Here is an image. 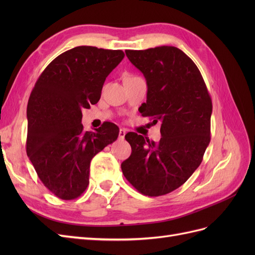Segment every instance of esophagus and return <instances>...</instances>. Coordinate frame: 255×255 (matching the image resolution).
Masks as SVG:
<instances>
[{"label":"esophagus","mask_w":255,"mask_h":255,"mask_svg":"<svg viewBox=\"0 0 255 255\" xmlns=\"http://www.w3.org/2000/svg\"><path fill=\"white\" fill-rule=\"evenodd\" d=\"M126 134H127L126 128H120L119 129V138H120V139H123V138H125V136H126Z\"/></svg>","instance_id":"esophagus-1"}]
</instances>
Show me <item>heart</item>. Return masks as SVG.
Here are the masks:
<instances>
[{"mask_svg":"<svg viewBox=\"0 0 255 255\" xmlns=\"http://www.w3.org/2000/svg\"><path fill=\"white\" fill-rule=\"evenodd\" d=\"M132 78H135V76H128V79H132Z\"/></svg>","mask_w":255,"mask_h":255,"instance_id":"b5f03b06","label":"heart"}]
</instances>
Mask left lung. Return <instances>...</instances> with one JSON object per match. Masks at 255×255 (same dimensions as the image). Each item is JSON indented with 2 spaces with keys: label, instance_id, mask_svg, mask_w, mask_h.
<instances>
[{
  "label": "left lung",
  "instance_id": "left-lung-1",
  "mask_svg": "<svg viewBox=\"0 0 255 255\" xmlns=\"http://www.w3.org/2000/svg\"><path fill=\"white\" fill-rule=\"evenodd\" d=\"M143 73L148 92L143 117L160 121L158 142L129 132L130 156L121 164L126 179L149 197L169 194L186 182L201 164L211 141L212 99L198 67L175 47L127 50Z\"/></svg>",
  "mask_w": 255,
  "mask_h": 255
}]
</instances>
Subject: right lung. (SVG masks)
Masks as SVG:
<instances>
[{"mask_svg":"<svg viewBox=\"0 0 255 255\" xmlns=\"http://www.w3.org/2000/svg\"><path fill=\"white\" fill-rule=\"evenodd\" d=\"M125 57L121 50L81 45L60 54L38 78L27 103L26 153L53 195L73 200L89 184L90 161L117 139L119 128L104 122L86 132L82 111L101 98L103 84Z\"/></svg>","mask_w":255,"mask_h":255,"instance_id":"right-lung-1","label":"right lung"}]
</instances>
